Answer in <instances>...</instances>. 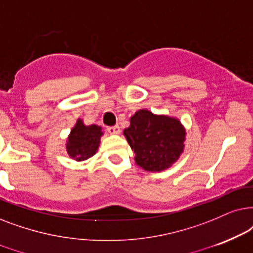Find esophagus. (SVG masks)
Segmentation results:
<instances>
[{
  "instance_id": "34e87169",
  "label": "esophagus",
  "mask_w": 253,
  "mask_h": 253,
  "mask_svg": "<svg viewBox=\"0 0 253 253\" xmlns=\"http://www.w3.org/2000/svg\"><path fill=\"white\" fill-rule=\"evenodd\" d=\"M107 132L110 134H113V135H118V134H120V127L116 125V126H110L107 127Z\"/></svg>"
}]
</instances>
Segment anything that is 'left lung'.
<instances>
[{"mask_svg":"<svg viewBox=\"0 0 253 253\" xmlns=\"http://www.w3.org/2000/svg\"><path fill=\"white\" fill-rule=\"evenodd\" d=\"M124 136L135 154L137 167L161 172L172 167L184 153L186 129L176 117L141 109L130 117Z\"/></svg>","mask_w":253,"mask_h":253,"instance_id":"obj_1","label":"left lung"}]
</instances>
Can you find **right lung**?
<instances>
[{
  "mask_svg": "<svg viewBox=\"0 0 253 253\" xmlns=\"http://www.w3.org/2000/svg\"><path fill=\"white\" fill-rule=\"evenodd\" d=\"M103 135L102 127L96 124L85 125L83 119L79 118L67 137V154L76 162H83L92 157L98 150L100 137Z\"/></svg>",
  "mask_w": 253,
  "mask_h": 253,
  "instance_id": "obj_1",
  "label": "right lung"
}]
</instances>
